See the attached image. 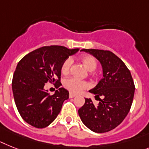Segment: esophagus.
Here are the masks:
<instances>
[{"label": "esophagus", "mask_w": 149, "mask_h": 149, "mask_svg": "<svg viewBox=\"0 0 149 149\" xmlns=\"http://www.w3.org/2000/svg\"><path fill=\"white\" fill-rule=\"evenodd\" d=\"M76 97V95H75V94H72V93H70V94H69V97H70V98H73V97Z\"/></svg>", "instance_id": "esophagus-1"}]
</instances>
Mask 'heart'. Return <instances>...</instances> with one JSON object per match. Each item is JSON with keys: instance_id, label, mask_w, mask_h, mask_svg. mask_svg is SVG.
Masks as SVG:
<instances>
[{"instance_id": "b5f03b06", "label": "heart", "mask_w": 149, "mask_h": 149, "mask_svg": "<svg viewBox=\"0 0 149 149\" xmlns=\"http://www.w3.org/2000/svg\"><path fill=\"white\" fill-rule=\"evenodd\" d=\"M81 61L84 64V65L88 71L91 72L96 69L97 68V61L95 58L91 55H84L81 58ZM72 65V59L68 58L64 61L61 65V71L62 74H68L70 71V68ZM64 87L74 94H77L81 91L82 90L89 88V84L88 82L81 81L76 77H68L64 81Z\"/></svg>"}]
</instances>
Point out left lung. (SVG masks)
Segmentation results:
<instances>
[{"label":"left lung","mask_w":149,"mask_h":149,"mask_svg":"<svg viewBox=\"0 0 149 149\" xmlns=\"http://www.w3.org/2000/svg\"><path fill=\"white\" fill-rule=\"evenodd\" d=\"M81 51L94 56L101 65L103 77L89 92L103 99L95 106L90 98H85L78 114L93 132H109L119 126L130 112L135 93L132 75L123 61L111 52L94 49Z\"/></svg>","instance_id":"1"}]
</instances>
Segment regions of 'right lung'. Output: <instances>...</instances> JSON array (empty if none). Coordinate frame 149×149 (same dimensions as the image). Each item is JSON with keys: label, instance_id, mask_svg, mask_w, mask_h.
I'll list each match as a JSON object with an SVG mask.
<instances>
[{"label": "right lung", "instance_id": "obj_1", "mask_svg": "<svg viewBox=\"0 0 149 149\" xmlns=\"http://www.w3.org/2000/svg\"><path fill=\"white\" fill-rule=\"evenodd\" d=\"M78 50L61 45L44 46L29 52L18 62L12 90L18 112L28 124L42 129L57 117L63 102L69 97L67 90L60 88L61 65ZM48 81L56 83V87L59 88L53 95L45 90Z\"/></svg>", "mask_w": 149, "mask_h": 149}]
</instances>
